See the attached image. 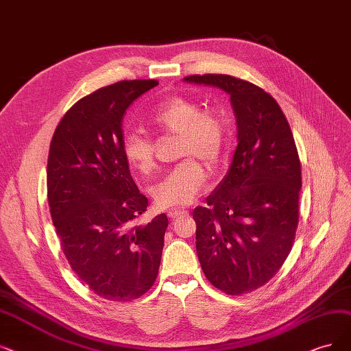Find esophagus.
Segmentation results:
<instances>
[{"label":"esophagus","mask_w":351,"mask_h":351,"mask_svg":"<svg viewBox=\"0 0 351 351\" xmlns=\"http://www.w3.org/2000/svg\"><path fill=\"white\" fill-rule=\"evenodd\" d=\"M167 215H168V217H171V219L183 217V216H186V215H187V210H184V208H177V207H174V208H170V210H168Z\"/></svg>","instance_id":"1"}]
</instances>
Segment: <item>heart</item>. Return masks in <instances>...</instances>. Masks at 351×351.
<instances>
[{"label":"heart","mask_w":351,"mask_h":351,"mask_svg":"<svg viewBox=\"0 0 351 351\" xmlns=\"http://www.w3.org/2000/svg\"><path fill=\"white\" fill-rule=\"evenodd\" d=\"M148 127L167 135H176V156L181 160L168 171L151 193L160 207H180L190 204L200 193L206 181L203 167H215L223 154L226 141V125L215 109H202V105L184 96H173L158 102L145 118ZM125 160L139 173H149L154 167V145L151 138L141 131H128L122 139Z\"/></svg>","instance_id":"heart-1"}]
</instances>
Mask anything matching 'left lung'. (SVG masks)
Instances as JSON below:
<instances>
[{"mask_svg":"<svg viewBox=\"0 0 351 351\" xmlns=\"http://www.w3.org/2000/svg\"><path fill=\"white\" fill-rule=\"evenodd\" d=\"M184 80L230 96L239 144L226 177L193 219L206 278L228 295H242L272 279L292 249L302 186L298 151L282 109L254 83L229 75Z\"/></svg>","mask_w":351,"mask_h":351,"instance_id":"left-lung-1","label":"left lung"}]
</instances>
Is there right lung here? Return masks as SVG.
<instances>
[{
	"instance_id": "obj_1",
	"label": "right lung",
	"mask_w": 351,
	"mask_h": 351,
	"mask_svg": "<svg viewBox=\"0 0 351 351\" xmlns=\"http://www.w3.org/2000/svg\"><path fill=\"white\" fill-rule=\"evenodd\" d=\"M157 80H122L82 97L56 128L47 199L63 254L96 295L136 300L158 275L167 216L138 224L148 206L122 152V119Z\"/></svg>"
}]
</instances>
